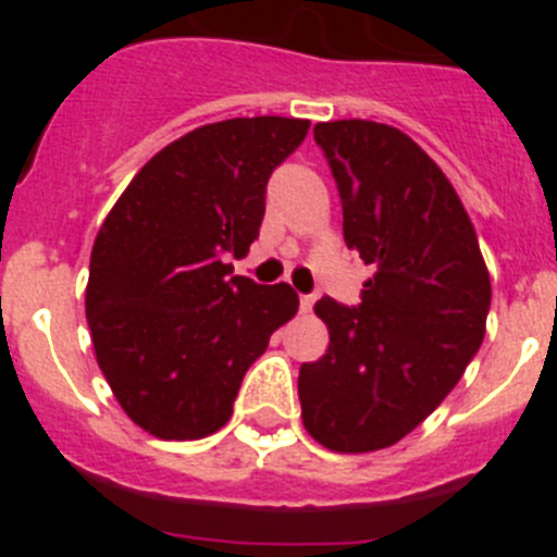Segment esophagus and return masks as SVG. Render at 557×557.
Segmentation results:
<instances>
[{"label":"esophagus","instance_id":"obj_1","mask_svg":"<svg viewBox=\"0 0 557 557\" xmlns=\"http://www.w3.org/2000/svg\"><path fill=\"white\" fill-rule=\"evenodd\" d=\"M314 301H318V295H314V293L301 295V301H298V307H301V312H312Z\"/></svg>","mask_w":557,"mask_h":557}]
</instances>
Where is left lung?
Masks as SVG:
<instances>
[{"label":"left lung","mask_w":557,"mask_h":557,"mask_svg":"<svg viewBox=\"0 0 557 557\" xmlns=\"http://www.w3.org/2000/svg\"><path fill=\"white\" fill-rule=\"evenodd\" d=\"M343 203V239L373 275L357 307L323 295L329 348L298 373L301 418L332 451L410 435L460 382L485 337L491 278L441 166L398 127L314 125Z\"/></svg>","instance_id":"left-lung-1"}]
</instances>
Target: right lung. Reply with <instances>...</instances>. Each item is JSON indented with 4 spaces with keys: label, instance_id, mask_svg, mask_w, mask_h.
Instances as JSON below:
<instances>
[{
    "label": "right lung",
    "instance_id": "1",
    "mask_svg": "<svg viewBox=\"0 0 557 557\" xmlns=\"http://www.w3.org/2000/svg\"><path fill=\"white\" fill-rule=\"evenodd\" d=\"M307 131L287 116L198 127L156 152L102 223L88 329L113 396L150 435L218 432L270 334L298 312L289 284H256L225 262L259 236L270 175Z\"/></svg>",
    "mask_w": 557,
    "mask_h": 557
}]
</instances>
